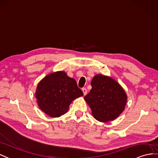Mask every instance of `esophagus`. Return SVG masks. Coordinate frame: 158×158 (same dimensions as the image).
<instances>
[{
  "instance_id": "1",
  "label": "esophagus",
  "mask_w": 158,
  "mask_h": 158,
  "mask_svg": "<svg viewBox=\"0 0 158 158\" xmlns=\"http://www.w3.org/2000/svg\"><path fill=\"white\" fill-rule=\"evenodd\" d=\"M82 92L84 93V95H86L87 94V89H86V88H82Z\"/></svg>"
}]
</instances>
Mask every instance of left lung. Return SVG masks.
I'll use <instances>...</instances> for the list:
<instances>
[{"instance_id":"left-lung-1","label":"left lung","mask_w":158,"mask_h":158,"mask_svg":"<svg viewBox=\"0 0 158 158\" xmlns=\"http://www.w3.org/2000/svg\"><path fill=\"white\" fill-rule=\"evenodd\" d=\"M92 89L84 97L97 120L108 122L117 118L125 109L127 95L120 84L110 77L96 75Z\"/></svg>"}]
</instances>
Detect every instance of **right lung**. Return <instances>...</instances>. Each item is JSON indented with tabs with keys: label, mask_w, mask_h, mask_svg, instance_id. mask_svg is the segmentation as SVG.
Here are the masks:
<instances>
[{
	"label": "right lung",
	"mask_w": 158,
	"mask_h": 158,
	"mask_svg": "<svg viewBox=\"0 0 158 158\" xmlns=\"http://www.w3.org/2000/svg\"><path fill=\"white\" fill-rule=\"evenodd\" d=\"M83 95L76 80L61 71L52 73L42 79L35 93L40 108L52 117L64 114L70 104Z\"/></svg>",
	"instance_id": "right-lung-1"
}]
</instances>
